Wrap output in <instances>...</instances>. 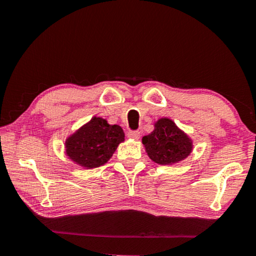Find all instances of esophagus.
Returning <instances> with one entry per match:
<instances>
[{
  "label": "esophagus",
  "mask_w": 256,
  "mask_h": 256,
  "mask_svg": "<svg viewBox=\"0 0 256 256\" xmlns=\"http://www.w3.org/2000/svg\"><path fill=\"white\" fill-rule=\"evenodd\" d=\"M128 136L130 139H133V140H138L140 138V132L139 131H130L128 133Z\"/></svg>",
  "instance_id": "34e87169"
}]
</instances>
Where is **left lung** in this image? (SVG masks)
<instances>
[{"label":"left lung","mask_w":256,"mask_h":256,"mask_svg":"<svg viewBox=\"0 0 256 256\" xmlns=\"http://www.w3.org/2000/svg\"><path fill=\"white\" fill-rule=\"evenodd\" d=\"M149 158L160 165H172L184 160L192 152V141L170 118H160L155 130L142 138Z\"/></svg>","instance_id":"left-lung-1"}]
</instances>
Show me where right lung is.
Segmentation results:
<instances>
[{
	"mask_svg": "<svg viewBox=\"0 0 256 256\" xmlns=\"http://www.w3.org/2000/svg\"><path fill=\"white\" fill-rule=\"evenodd\" d=\"M124 136L120 125H110L106 120L94 116L67 138L66 154L82 168H99L110 160Z\"/></svg>",
	"mask_w": 256,
	"mask_h": 256,
	"instance_id": "add662e5",
	"label": "right lung"
}]
</instances>
